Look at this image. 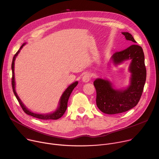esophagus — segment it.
Masks as SVG:
<instances>
[{
    "mask_svg": "<svg viewBox=\"0 0 159 159\" xmlns=\"http://www.w3.org/2000/svg\"><path fill=\"white\" fill-rule=\"evenodd\" d=\"M90 79H91V75H90V73H85L84 75H83L82 80L83 82H88L89 81Z\"/></svg>",
    "mask_w": 159,
    "mask_h": 159,
    "instance_id": "1",
    "label": "esophagus"
}]
</instances>
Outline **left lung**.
<instances>
[{
    "label": "left lung",
    "instance_id": "8db88e82",
    "mask_svg": "<svg viewBox=\"0 0 159 159\" xmlns=\"http://www.w3.org/2000/svg\"><path fill=\"white\" fill-rule=\"evenodd\" d=\"M122 34L128 40L136 43L128 32ZM131 60L129 71L131 73L130 85L125 89H115L107 80L97 79L93 84L96 89V103L98 109L106 114H117L134 107L140 101L146 79V69L143 49L135 44L122 51L115 52L111 57L115 65Z\"/></svg>",
    "mask_w": 159,
    "mask_h": 159
}]
</instances>
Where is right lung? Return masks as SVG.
Listing matches in <instances>:
<instances>
[{"mask_svg": "<svg viewBox=\"0 0 159 159\" xmlns=\"http://www.w3.org/2000/svg\"><path fill=\"white\" fill-rule=\"evenodd\" d=\"M25 45V43H24L21 47L20 48L19 51L16 52L13 58V61H12V64H11V70H12V79H11V84H12V88H13V93L16 98V99L18 100V101L22 107V109L23 110V111L26 113L27 115H31L33 117H35L39 119H42V120H57L59 118H61V116L64 114L66 109H67V105H68V101L69 97L72 92V91L73 90V89L77 86V85L78 84V82L76 81L73 82V84H71L70 86H68V88H67L64 92L63 93V94L62 95L60 101H59V106L57 109V110L52 113H48V114H38V113H34L33 112H31L30 110H28L27 108L26 107L23 103L22 102V101H20V99L19 98V97H18L17 94L16 93V91L15 89V75H14V64H15V58L17 56L18 53H19L20 50L22 49V48Z\"/></svg>", "mask_w": 159, "mask_h": 159, "instance_id": "1", "label": "right lung"}]
</instances>
